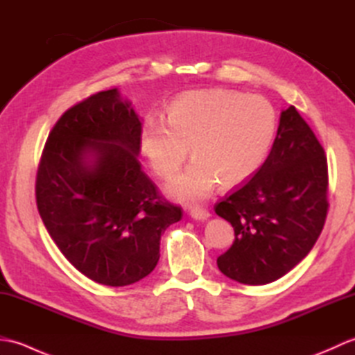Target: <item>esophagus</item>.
<instances>
[{"label": "esophagus", "instance_id": "1", "mask_svg": "<svg viewBox=\"0 0 355 355\" xmlns=\"http://www.w3.org/2000/svg\"><path fill=\"white\" fill-rule=\"evenodd\" d=\"M191 216L193 218V220L205 221V220H207V218L210 216V214H209V210L202 209V207H192L191 209Z\"/></svg>", "mask_w": 355, "mask_h": 355}]
</instances>
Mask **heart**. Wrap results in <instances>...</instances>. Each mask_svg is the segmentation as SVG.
Listing matches in <instances>:
<instances>
[{
	"instance_id": "obj_1",
	"label": "heart",
	"mask_w": 355,
	"mask_h": 355,
	"mask_svg": "<svg viewBox=\"0 0 355 355\" xmlns=\"http://www.w3.org/2000/svg\"><path fill=\"white\" fill-rule=\"evenodd\" d=\"M276 126V111L266 97L201 89L172 101L166 122L146 119L140 148L162 178L175 175L191 148L193 162L166 189L178 201L197 202L207 198L218 183L230 189L252 177L273 143Z\"/></svg>"
}]
</instances>
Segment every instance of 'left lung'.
<instances>
[{"mask_svg": "<svg viewBox=\"0 0 355 355\" xmlns=\"http://www.w3.org/2000/svg\"><path fill=\"white\" fill-rule=\"evenodd\" d=\"M328 163L297 110L281 112L267 160L252 180L215 206L235 230L216 259L221 273L245 285H266L310 253L328 214Z\"/></svg>", "mask_w": 355, "mask_h": 355, "instance_id": "obj_1", "label": "left lung"}]
</instances>
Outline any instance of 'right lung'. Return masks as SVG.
Returning a JSON list of instances; mask_svg holds the SVG:
<instances>
[{"mask_svg": "<svg viewBox=\"0 0 355 355\" xmlns=\"http://www.w3.org/2000/svg\"><path fill=\"white\" fill-rule=\"evenodd\" d=\"M140 130L117 88L89 96L53 126L36 173L45 229L74 268L102 285L148 276L162 233L183 216L141 171Z\"/></svg>", "mask_w": 355, "mask_h": 355, "instance_id": "add662e5", "label": "right lung"}]
</instances>
